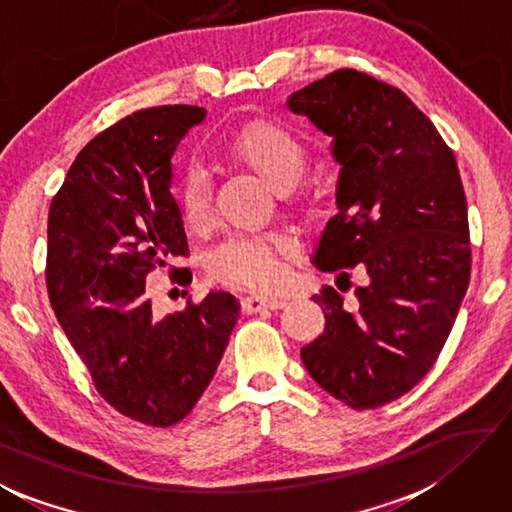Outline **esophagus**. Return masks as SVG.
<instances>
[{"label": "esophagus", "instance_id": "1", "mask_svg": "<svg viewBox=\"0 0 512 512\" xmlns=\"http://www.w3.org/2000/svg\"><path fill=\"white\" fill-rule=\"evenodd\" d=\"M286 306L284 297H273V295H248L241 300V311L244 313H259V311H275Z\"/></svg>", "mask_w": 512, "mask_h": 512}]
</instances>
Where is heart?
Here are the masks:
<instances>
[{
    "mask_svg": "<svg viewBox=\"0 0 512 512\" xmlns=\"http://www.w3.org/2000/svg\"><path fill=\"white\" fill-rule=\"evenodd\" d=\"M226 156L257 174L273 192L291 197L302 183L309 159L302 143L286 129L271 123H255L232 138ZM185 224L206 230L212 221V181L201 165L185 172L179 190ZM297 255V244L286 232H232L210 250L206 266L217 282L266 291L284 280L286 262Z\"/></svg>",
    "mask_w": 512,
    "mask_h": 512,
    "instance_id": "obj_1",
    "label": "heart"
}]
</instances>
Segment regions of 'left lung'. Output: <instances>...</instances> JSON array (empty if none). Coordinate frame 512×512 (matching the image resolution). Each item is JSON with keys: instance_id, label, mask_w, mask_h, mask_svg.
<instances>
[{"instance_id": "8db88e82", "label": "left lung", "mask_w": 512, "mask_h": 512, "mask_svg": "<svg viewBox=\"0 0 512 512\" xmlns=\"http://www.w3.org/2000/svg\"><path fill=\"white\" fill-rule=\"evenodd\" d=\"M286 107L331 136L338 215L313 264L367 271L356 302L324 286V333L302 362L353 410L401 398L439 358L470 282L468 206L454 154L401 89L340 69L288 96ZM342 291V288H340Z\"/></svg>"}]
</instances>
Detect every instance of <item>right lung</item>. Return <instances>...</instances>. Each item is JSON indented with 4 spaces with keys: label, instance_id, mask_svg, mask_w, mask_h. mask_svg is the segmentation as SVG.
Here are the masks:
<instances>
[{
    "label": "right lung",
    "instance_id": "obj_1",
    "mask_svg": "<svg viewBox=\"0 0 512 512\" xmlns=\"http://www.w3.org/2000/svg\"><path fill=\"white\" fill-rule=\"evenodd\" d=\"M206 109H143L82 150L49 208L46 288L98 394L134 421L170 427L215 376L239 318L235 295L210 291L156 315L145 277L188 255L170 192L172 154ZM179 284L190 271L174 273Z\"/></svg>",
    "mask_w": 512,
    "mask_h": 512
}]
</instances>
